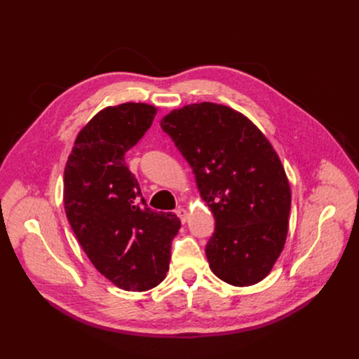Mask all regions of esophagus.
I'll return each instance as SVG.
<instances>
[{
  "instance_id": "34e87169",
  "label": "esophagus",
  "mask_w": 359,
  "mask_h": 359,
  "mask_svg": "<svg viewBox=\"0 0 359 359\" xmlns=\"http://www.w3.org/2000/svg\"><path fill=\"white\" fill-rule=\"evenodd\" d=\"M175 213H177V215H178V217L181 219L182 224H185L187 219H189V210L184 209V208H178V209L175 210Z\"/></svg>"
}]
</instances>
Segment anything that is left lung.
<instances>
[{
  "mask_svg": "<svg viewBox=\"0 0 359 359\" xmlns=\"http://www.w3.org/2000/svg\"><path fill=\"white\" fill-rule=\"evenodd\" d=\"M161 127L193 168L215 216L206 245L212 271L233 286L259 283L285 247L291 210L276 150L244 114L213 102L172 109Z\"/></svg>",
  "mask_w": 359,
  "mask_h": 359,
  "instance_id": "left-lung-1",
  "label": "left lung"
}]
</instances>
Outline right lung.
<instances>
[{"mask_svg": "<svg viewBox=\"0 0 359 359\" xmlns=\"http://www.w3.org/2000/svg\"><path fill=\"white\" fill-rule=\"evenodd\" d=\"M156 112L142 102L100 109L79 131L64 169V209L81 248L100 275L131 292L166 278L181 228L177 215L146 206L124 159Z\"/></svg>", "mask_w": 359, "mask_h": 359, "instance_id": "1", "label": "right lung"}]
</instances>
